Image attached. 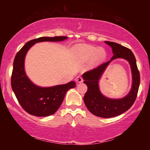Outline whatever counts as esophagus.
Segmentation results:
<instances>
[{"label":"esophagus","mask_w":150,"mask_h":150,"mask_svg":"<svg viewBox=\"0 0 150 150\" xmlns=\"http://www.w3.org/2000/svg\"><path fill=\"white\" fill-rule=\"evenodd\" d=\"M76 81H77V83H82L83 81V78L80 77V76H78V77L76 78Z\"/></svg>","instance_id":"34e87169"}]
</instances>
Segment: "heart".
Wrapping results in <instances>:
<instances>
[{
	"label": "heart",
	"instance_id": "1",
	"mask_svg": "<svg viewBox=\"0 0 150 150\" xmlns=\"http://www.w3.org/2000/svg\"><path fill=\"white\" fill-rule=\"evenodd\" d=\"M72 51L77 59L84 62L92 59L93 64L103 62L106 57V52L105 49L87 44L75 45L73 47Z\"/></svg>",
	"mask_w": 150,
	"mask_h": 150
}]
</instances>
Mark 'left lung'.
<instances>
[{
	"instance_id": "8db88e82",
	"label": "left lung",
	"mask_w": 150,
	"mask_h": 150,
	"mask_svg": "<svg viewBox=\"0 0 150 150\" xmlns=\"http://www.w3.org/2000/svg\"><path fill=\"white\" fill-rule=\"evenodd\" d=\"M105 42L111 47L114 55L108 62L83 75L84 83L88 88L83 100L88 110L94 115L101 118H111L125 112L132 106L138 94L140 76L137 67L135 56L130 49L115 42ZM116 59H124L129 63L133 82L130 92L125 97L121 99H110L106 98L100 92L99 81L108 65Z\"/></svg>"
}]
</instances>
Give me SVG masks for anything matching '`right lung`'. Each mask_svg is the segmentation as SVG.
Wrapping results in <instances>:
<instances>
[{
	"label": "right lung",
	"mask_w": 150,
	"mask_h": 150,
	"mask_svg": "<svg viewBox=\"0 0 150 150\" xmlns=\"http://www.w3.org/2000/svg\"><path fill=\"white\" fill-rule=\"evenodd\" d=\"M66 36L41 37L28 42L15 56L11 86L20 105L30 115L35 116H48L54 115L62 105L66 93L74 88L75 81L67 84L42 87L35 85L26 75L24 68L25 57L30 47L42 42H62Z\"/></svg>",
	"instance_id": "1"
}]
</instances>
